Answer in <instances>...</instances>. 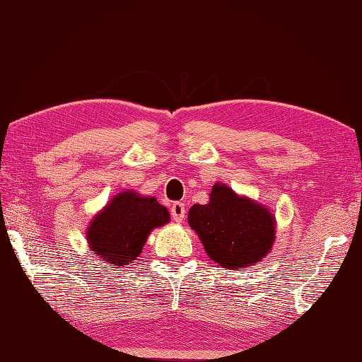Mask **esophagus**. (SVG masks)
I'll use <instances>...</instances> for the list:
<instances>
[{
  "label": "esophagus",
  "mask_w": 362,
  "mask_h": 362,
  "mask_svg": "<svg viewBox=\"0 0 362 362\" xmlns=\"http://www.w3.org/2000/svg\"><path fill=\"white\" fill-rule=\"evenodd\" d=\"M185 214H187V209L183 202H174L171 205V216L175 223H182L183 218H185Z\"/></svg>",
  "instance_id": "obj_1"
}]
</instances>
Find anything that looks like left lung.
<instances>
[{
	"instance_id": "1",
	"label": "left lung",
	"mask_w": 362,
	"mask_h": 362,
	"mask_svg": "<svg viewBox=\"0 0 362 362\" xmlns=\"http://www.w3.org/2000/svg\"><path fill=\"white\" fill-rule=\"evenodd\" d=\"M188 223L209 257L224 268L256 264L274 242V218L270 211L219 183L211 188L209 204L189 209Z\"/></svg>"
}]
</instances>
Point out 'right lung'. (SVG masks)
Segmentation results:
<instances>
[{"label": "right lung", "instance_id": "1", "mask_svg": "<svg viewBox=\"0 0 362 362\" xmlns=\"http://www.w3.org/2000/svg\"><path fill=\"white\" fill-rule=\"evenodd\" d=\"M169 221L168 209L155 197L133 191L116 194L88 229L90 250L115 268L136 264V257L152 229Z\"/></svg>", "mask_w": 362, "mask_h": 362}]
</instances>
